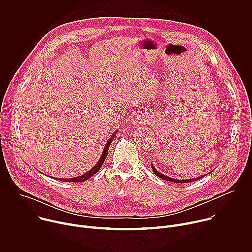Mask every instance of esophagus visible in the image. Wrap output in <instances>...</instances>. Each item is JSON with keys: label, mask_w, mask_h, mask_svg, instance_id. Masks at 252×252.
Segmentation results:
<instances>
[{"label": "esophagus", "mask_w": 252, "mask_h": 252, "mask_svg": "<svg viewBox=\"0 0 252 252\" xmlns=\"http://www.w3.org/2000/svg\"><path fill=\"white\" fill-rule=\"evenodd\" d=\"M136 123L139 124V125H143V124H146V120L143 119L142 117H138V118L136 119Z\"/></svg>", "instance_id": "obj_1"}]
</instances>
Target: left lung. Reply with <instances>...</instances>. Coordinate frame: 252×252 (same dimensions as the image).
Segmentation results:
<instances>
[{
  "mask_svg": "<svg viewBox=\"0 0 252 252\" xmlns=\"http://www.w3.org/2000/svg\"><path fill=\"white\" fill-rule=\"evenodd\" d=\"M152 168H153L155 174H157V175H158V177H160L161 179H164V181H167V182L175 183V184H185V183L187 184V183H191V182H194V181H198V179H200V178L203 176V175H201V176H199V177L189 178V179H176V178H171V177H169V176H167V175H164V174L158 172V171L156 169V167L154 166L153 163H152ZM205 175H206V174H205Z\"/></svg>",
  "mask_w": 252,
  "mask_h": 252,
  "instance_id": "obj_1",
  "label": "left lung"
}]
</instances>
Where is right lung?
I'll list each match as a JSON object with an SVG mask.
<instances>
[{
	"mask_svg": "<svg viewBox=\"0 0 252 252\" xmlns=\"http://www.w3.org/2000/svg\"><path fill=\"white\" fill-rule=\"evenodd\" d=\"M115 134H116V131L113 133V135L110 137V139L106 141L105 146L103 148V151H102V154L98 159V161L95 163V165L90 169L88 172H86L85 174L83 175H80V176H77V177H69V178H59V181H62V182H65V183H81V182H85V181H88V179L90 177H92L94 174H95L99 168L101 167L102 163L104 162V159L106 158L107 157V152H109V148H110V145L112 143L114 137H115ZM55 179H58V178H55Z\"/></svg>",
	"mask_w": 252,
	"mask_h": 252,
	"instance_id": "right-lung-1",
	"label": "right lung"
}]
</instances>
